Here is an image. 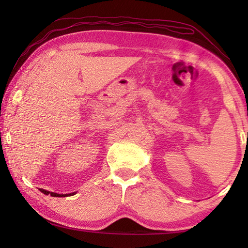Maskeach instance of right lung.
<instances>
[{"label": "right lung", "instance_id": "obj_1", "mask_svg": "<svg viewBox=\"0 0 248 248\" xmlns=\"http://www.w3.org/2000/svg\"><path fill=\"white\" fill-rule=\"evenodd\" d=\"M41 192H43V194H45V195H51L52 197H68V196H73L75 192H72V194H65V195H62V194H56V192H52V191H48V190H46V189H43V188H40L39 189Z\"/></svg>", "mask_w": 248, "mask_h": 248}]
</instances>
